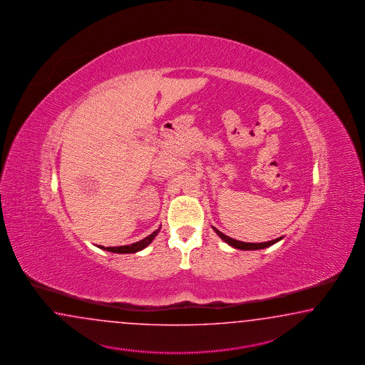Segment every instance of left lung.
Masks as SVG:
<instances>
[{"label":"left lung","instance_id":"obj_1","mask_svg":"<svg viewBox=\"0 0 365 365\" xmlns=\"http://www.w3.org/2000/svg\"><path fill=\"white\" fill-rule=\"evenodd\" d=\"M213 230H215V232L219 235L220 238H221L222 241H225L227 245L233 246L235 249H240V250H259V249H266V247H268V246H272L274 243L279 242V241L282 240V237H279V238L272 240V241H268V242H242V241H237V240H233V238L227 237V235H224V233H221L219 229H216V227H213Z\"/></svg>","mask_w":365,"mask_h":365}]
</instances>
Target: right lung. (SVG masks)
I'll return each instance as SVG.
<instances>
[{"mask_svg":"<svg viewBox=\"0 0 365 365\" xmlns=\"http://www.w3.org/2000/svg\"><path fill=\"white\" fill-rule=\"evenodd\" d=\"M158 232H160V229H157L155 232L145 237L144 240H141L138 242L132 243V245H127V246H118V247H103V246H99V247L103 249V250H107V252H118V254L138 252L140 250H143V249H145L146 246L155 238V235H158Z\"/></svg>","mask_w":365,"mask_h":365,"instance_id":"add662e5","label":"right lung"}]
</instances>
